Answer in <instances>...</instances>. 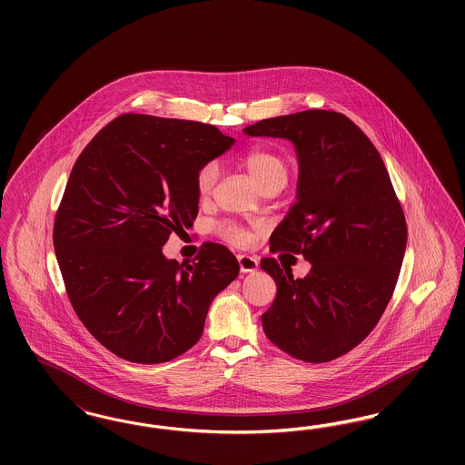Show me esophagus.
Listing matches in <instances>:
<instances>
[{
    "mask_svg": "<svg viewBox=\"0 0 465 465\" xmlns=\"http://www.w3.org/2000/svg\"><path fill=\"white\" fill-rule=\"evenodd\" d=\"M254 226H256V228H258V230H263V232H268V230H270V228H272V223H270V220H268V218H260V220H256V224H254ZM243 266H247L245 265V263H243ZM243 266H242V263H241V268H242L243 270Z\"/></svg>",
    "mask_w": 465,
    "mask_h": 465,
    "instance_id": "esophagus-1",
    "label": "esophagus"
}]
</instances>
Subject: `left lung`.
<instances>
[{"label":"left lung","mask_w":465,"mask_h":465,"mask_svg":"<svg viewBox=\"0 0 465 465\" xmlns=\"http://www.w3.org/2000/svg\"><path fill=\"white\" fill-rule=\"evenodd\" d=\"M232 144L207 124L125 113L74 162L54 247L78 319L113 354L158 364L199 341L211 302L230 282L214 252L176 262L162 245L193 224L199 171Z\"/></svg>","instance_id":"1"}]
</instances>
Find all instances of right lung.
Returning <instances> with one entry per match:
<instances>
[{"label":"right lung","instance_id":"1","mask_svg":"<svg viewBox=\"0 0 465 465\" xmlns=\"http://www.w3.org/2000/svg\"><path fill=\"white\" fill-rule=\"evenodd\" d=\"M243 133L294 144L298 202L270 245L312 263L305 279L275 273L263 330L294 359L328 362L373 331L392 298L408 239L402 207L373 143L341 113L302 111Z\"/></svg>","mask_w":465,"mask_h":465}]
</instances>
